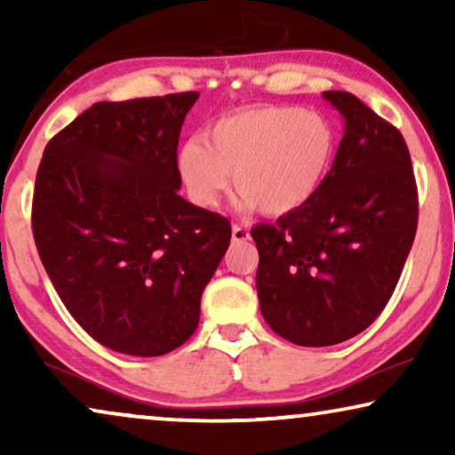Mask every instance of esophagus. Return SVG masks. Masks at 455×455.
Instances as JSON below:
<instances>
[{
	"mask_svg": "<svg viewBox=\"0 0 455 455\" xmlns=\"http://www.w3.org/2000/svg\"><path fill=\"white\" fill-rule=\"evenodd\" d=\"M248 238H251V234H248V229L238 226V223H234V226H232V240H234V242H246Z\"/></svg>",
	"mask_w": 455,
	"mask_h": 455,
	"instance_id": "1",
	"label": "esophagus"
}]
</instances>
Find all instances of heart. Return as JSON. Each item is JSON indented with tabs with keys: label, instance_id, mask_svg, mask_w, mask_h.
Returning <instances> with one entry per match:
<instances>
[{
	"label": "heart",
	"instance_id": "b5f03b06",
	"mask_svg": "<svg viewBox=\"0 0 455 455\" xmlns=\"http://www.w3.org/2000/svg\"><path fill=\"white\" fill-rule=\"evenodd\" d=\"M335 147L327 117L290 105H265L223 116L203 140L190 139L178 153V172L198 207H215L234 176L246 204L279 217L316 195Z\"/></svg>",
	"mask_w": 455,
	"mask_h": 455
}]
</instances>
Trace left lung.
Returning <instances> with one entry per match:
<instances>
[{"label": "left lung", "instance_id": "1", "mask_svg": "<svg viewBox=\"0 0 455 455\" xmlns=\"http://www.w3.org/2000/svg\"><path fill=\"white\" fill-rule=\"evenodd\" d=\"M323 97L344 116V139L316 195L251 229L260 313L298 346H333L381 315L402 275L419 192L400 130L346 91Z\"/></svg>", "mask_w": 455, "mask_h": 455}]
</instances>
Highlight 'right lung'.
I'll return each mask as SVG.
<instances>
[{"label": "right lung", "instance_id": "add662e5", "mask_svg": "<svg viewBox=\"0 0 455 455\" xmlns=\"http://www.w3.org/2000/svg\"><path fill=\"white\" fill-rule=\"evenodd\" d=\"M196 91L101 101L47 142L33 235L55 291L109 350L161 356L195 333L229 221L178 195V140Z\"/></svg>", "mask_w": 455, "mask_h": 455}]
</instances>
